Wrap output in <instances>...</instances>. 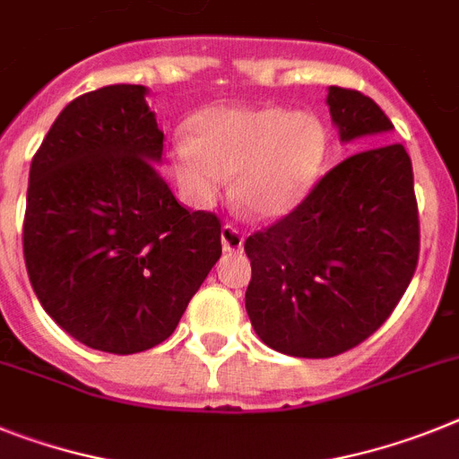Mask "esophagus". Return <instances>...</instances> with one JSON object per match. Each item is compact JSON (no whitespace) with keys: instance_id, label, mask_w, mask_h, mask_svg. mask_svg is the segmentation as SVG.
<instances>
[{"instance_id":"esophagus-1","label":"esophagus","mask_w":459,"mask_h":459,"mask_svg":"<svg viewBox=\"0 0 459 459\" xmlns=\"http://www.w3.org/2000/svg\"><path fill=\"white\" fill-rule=\"evenodd\" d=\"M242 245H245V238H242L240 230L236 229V226H230V223H226L221 229V247L223 252H240Z\"/></svg>"}]
</instances>
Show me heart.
Returning a JSON list of instances; mask_svg holds the SVG:
<instances>
[{"mask_svg": "<svg viewBox=\"0 0 459 459\" xmlns=\"http://www.w3.org/2000/svg\"><path fill=\"white\" fill-rule=\"evenodd\" d=\"M179 134L170 170L184 198L210 205L236 175L233 194L259 219H280L301 205L326 158L325 123L282 107H212Z\"/></svg>", "mask_w": 459, "mask_h": 459, "instance_id": "b5f03b06", "label": "heart"}]
</instances>
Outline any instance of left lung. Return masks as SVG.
Wrapping results in <instances>:
<instances>
[{"mask_svg":"<svg viewBox=\"0 0 459 459\" xmlns=\"http://www.w3.org/2000/svg\"><path fill=\"white\" fill-rule=\"evenodd\" d=\"M341 142L394 130L371 98L331 86ZM245 307L282 354L325 359L367 341L390 317L418 265L413 165L402 144L364 149L326 172L301 205L245 240Z\"/></svg>","mask_w":459,"mask_h":459,"instance_id":"1","label":"left lung"}]
</instances>
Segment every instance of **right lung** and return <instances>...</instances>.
<instances>
[{"label": "right lung", "instance_id": "right-lung-1", "mask_svg": "<svg viewBox=\"0 0 459 459\" xmlns=\"http://www.w3.org/2000/svg\"><path fill=\"white\" fill-rule=\"evenodd\" d=\"M146 86L72 100L30 165L22 252L34 294L69 336L134 354L172 336L221 256V223L177 203L156 165Z\"/></svg>", "mask_w": 459, "mask_h": 459}]
</instances>
